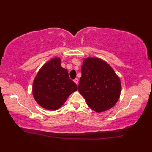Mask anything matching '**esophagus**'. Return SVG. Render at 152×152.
I'll return each instance as SVG.
<instances>
[{"label": "esophagus", "instance_id": "obj_1", "mask_svg": "<svg viewBox=\"0 0 152 152\" xmlns=\"http://www.w3.org/2000/svg\"><path fill=\"white\" fill-rule=\"evenodd\" d=\"M74 83H76V84H78V78L74 79Z\"/></svg>", "mask_w": 152, "mask_h": 152}]
</instances>
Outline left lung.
<instances>
[{"label":"left lung","mask_w":152,"mask_h":152,"mask_svg":"<svg viewBox=\"0 0 152 152\" xmlns=\"http://www.w3.org/2000/svg\"><path fill=\"white\" fill-rule=\"evenodd\" d=\"M78 91L87 104L96 112L112 108L120 96L119 76L106 61L97 57H87L82 66Z\"/></svg>","instance_id":"8db88e82"}]
</instances>
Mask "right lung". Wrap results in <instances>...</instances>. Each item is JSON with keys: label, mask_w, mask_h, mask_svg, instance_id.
Returning <instances> with one entry per match:
<instances>
[{"label": "right lung", "mask_w": 152, "mask_h": 152, "mask_svg": "<svg viewBox=\"0 0 152 152\" xmlns=\"http://www.w3.org/2000/svg\"><path fill=\"white\" fill-rule=\"evenodd\" d=\"M59 57L48 61L37 74L33 84L35 101L49 110L59 109L68 97L78 90V86L69 78L66 69L61 66Z\"/></svg>", "instance_id": "obj_1"}]
</instances>
